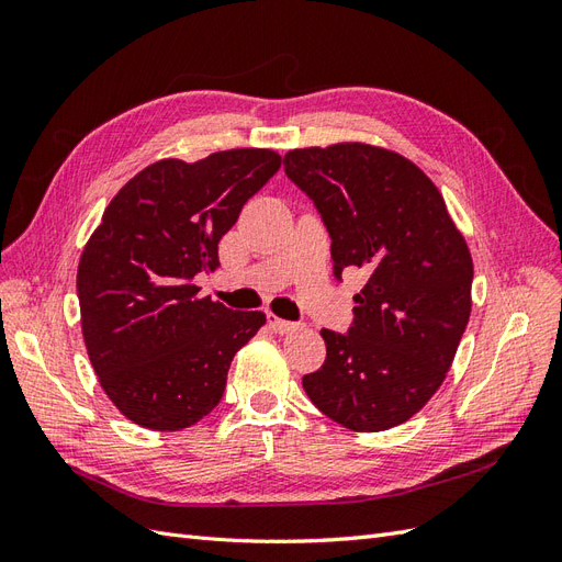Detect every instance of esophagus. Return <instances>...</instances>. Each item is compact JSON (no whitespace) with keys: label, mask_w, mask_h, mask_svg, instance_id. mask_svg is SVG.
<instances>
[{"label":"esophagus","mask_w":562,"mask_h":562,"mask_svg":"<svg viewBox=\"0 0 562 562\" xmlns=\"http://www.w3.org/2000/svg\"><path fill=\"white\" fill-rule=\"evenodd\" d=\"M267 323H269V328L274 330V333H279V335H288V333H293V330H300V328H302L300 323L283 321V318L274 316V314H267Z\"/></svg>","instance_id":"esophagus-1"}]
</instances>
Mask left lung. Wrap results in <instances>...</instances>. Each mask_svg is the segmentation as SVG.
Wrapping results in <instances>:
<instances>
[{"label":"left lung","mask_w":562,"mask_h":562,"mask_svg":"<svg viewBox=\"0 0 562 562\" xmlns=\"http://www.w3.org/2000/svg\"><path fill=\"white\" fill-rule=\"evenodd\" d=\"M285 176L330 234L333 274L368 271L347 333L323 328L326 363L302 386L351 431L419 413L452 366L471 314L473 262L436 184L405 157L363 143L293 149Z\"/></svg>","instance_id":"1"}]
</instances>
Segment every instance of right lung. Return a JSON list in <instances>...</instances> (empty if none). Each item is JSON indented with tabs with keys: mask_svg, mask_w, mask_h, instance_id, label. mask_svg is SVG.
<instances>
[{
	"mask_svg": "<svg viewBox=\"0 0 562 562\" xmlns=\"http://www.w3.org/2000/svg\"><path fill=\"white\" fill-rule=\"evenodd\" d=\"M279 168L277 151L255 147L164 159L110 201L81 252L77 295L100 386L131 422L178 431L223 398L234 353L267 316L199 297L194 277L220 265V239Z\"/></svg>",
	"mask_w": 562,
	"mask_h": 562,
	"instance_id": "1",
	"label": "right lung"
}]
</instances>
